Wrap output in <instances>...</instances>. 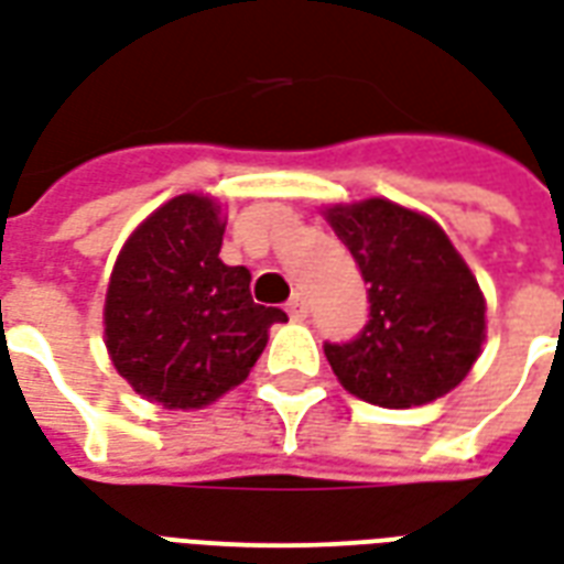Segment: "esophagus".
Wrapping results in <instances>:
<instances>
[{
	"instance_id": "obj_1",
	"label": "esophagus",
	"mask_w": 564,
	"mask_h": 564,
	"mask_svg": "<svg viewBox=\"0 0 564 564\" xmlns=\"http://www.w3.org/2000/svg\"><path fill=\"white\" fill-rule=\"evenodd\" d=\"M286 314H290V319H307V314H311V307H307V299H304L302 293H295L293 299H290V304H286Z\"/></svg>"
}]
</instances>
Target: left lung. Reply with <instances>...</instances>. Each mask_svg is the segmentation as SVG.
Here are the masks:
<instances>
[{
  "mask_svg": "<svg viewBox=\"0 0 564 564\" xmlns=\"http://www.w3.org/2000/svg\"><path fill=\"white\" fill-rule=\"evenodd\" d=\"M367 283L370 319L349 344H325L340 386L386 410H410L460 386L481 356L484 295L436 220L391 199L325 208Z\"/></svg>",
  "mask_w": 564,
  "mask_h": 564,
  "instance_id": "8db88e82",
  "label": "left lung"
}]
</instances>
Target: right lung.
<instances>
[{
  "label": "right lung",
  "instance_id": "obj_1",
  "mask_svg": "<svg viewBox=\"0 0 564 564\" xmlns=\"http://www.w3.org/2000/svg\"><path fill=\"white\" fill-rule=\"evenodd\" d=\"M215 199L182 194L152 212L112 265L104 340L119 377L166 410H199L245 382L286 323L250 299V271L224 265Z\"/></svg>",
  "mask_w": 564,
  "mask_h": 564
}]
</instances>
